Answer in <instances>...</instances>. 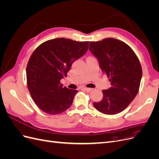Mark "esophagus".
I'll use <instances>...</instances> for the list:
<instances>
[{
	"instance_id": "1",
	"label": "esophagus",
	"mask_w": 159,
	"mask_h": 159,
	"mask_svg": "<svg viewBox=\"0 0 159 159\" xmlns=\"http://www.w3.org/2000/svg\"><path fill=\"white\" fill-rule=\"evenodd\" d=\"M83 89H84V90H85V91H88V92H89V91H92V88H83Z\"/></svg>"
}]
</instances>
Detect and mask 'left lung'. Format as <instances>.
Here are the masks:
<instances>
[{
  "label": "left lung",
  "instance_id": "obj_1",
  "mask_svg": "<svg viewBox=\"0 0 159 159\" xmlns=\"http://www.w3.org/2000/svg\"><path fill=\"white\" fill-rule=\"evenodd\" d=\"M89 49L97 57L102 71L109 78L111 88L103 89V99L94 102L99 111L115 115L126 109L136 97L142 68L135 53L125 43L115 38L90 42Z\"/></svg>",
  "mask_w": 159,
  "mask_h": 159
}]
</instances>
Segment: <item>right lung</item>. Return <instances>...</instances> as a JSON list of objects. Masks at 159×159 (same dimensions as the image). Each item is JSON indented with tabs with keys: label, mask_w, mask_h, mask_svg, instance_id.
Returning <instances> with one entry per match:
<instances>
[{
	"label": "right lung",
	"mask_w": 159,
	"mask_h": 159,
	"mask_svg": "<svg viewBox=\"0 0 159 159\" xmlns=\"http://www.w3.org/2000/svg\"><path fill=\"white\" fill-rule=\"evenodd\" d=\"M89 42L64 38L42 43L33 52L26 67L27 86L34 102L42 111L57 115L68 109L78 90L63 87L73 62L84 56Z\"/></svg>",
	"instance_id": "right-lung-1"
}]
</instances>
